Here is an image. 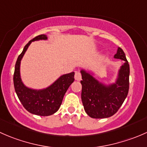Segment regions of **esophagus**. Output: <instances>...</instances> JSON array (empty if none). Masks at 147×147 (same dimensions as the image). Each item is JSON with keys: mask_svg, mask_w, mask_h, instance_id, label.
<instances>
[{"mask_svg": "<svg viewBox=\"0 0 147 147\" xmlns=\"http://www.w3.org/2000/svg\"><path fill=\"white\" fill-rule=\"evenodd\" d=\"M75 80L77 81H80L82 79V75H81V73L80 72H75Z\"/></svg>", "mask_w": 147, "mask_h": 147, "instance_id": "obj_1", "label": "esophagus"}]
</instances>
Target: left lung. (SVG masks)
Wrapping results in <instances>:
<instances>
[{"instance_id":"1","label":"left lung","mask_w":147,"mask_h":147,"mask_svg":"<svg viewBox=\"0 0 147 147\" xmlns=\"http://www.w3.org/2000/svg\"><path fill=\"white\" fill-rule=\"evenodd\" d=\"M115 58L124 61L118 78L113 84L106 85L99 82L84 69L82 74L81 98L84 111L92 118L102 119L115 115L127 97L129 87V65L122 49L118 47Z\"/></svg>"}]
</instances>
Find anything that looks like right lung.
<instances>
[{
  "label": "right lung",
  "instance_id": "right-lung-1",
  "mask_svg": "<svg viewBox=\"0 0 147 147\" xmlns=\"http://www.w3.org/2000/svg\"><path fill=\"white\" fill-rule=\"evenodd\" d=\"M45 35H40L30 40L18 56L15 66L13 83L16 92L25 109L33 115L50 116L55 113L61 105L65 92L75 80V72L60 76L54 83L42 90H33L26 87L20 78V61L28 47L33 41L47 40Z\"/></svg>",
  "mask_w": 147,
  "mask_h": 147
}]
</instances>
